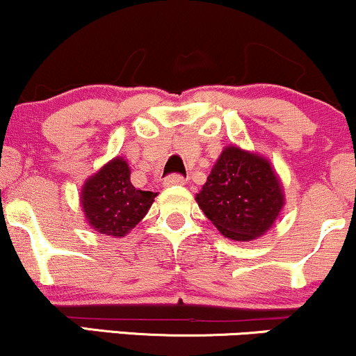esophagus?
Instances as JSON below:
<instances>
[{
  "instance_id": "esophagus-1",
  "label": "esophagus",
  "mask_w": 356,
  "mask_h": 356,
  "mask_svg": "<svg viewBox=\"0 0 356 356\" xmlns=\"http://www.w3.org/2000/svg\"><path fill=\"white\" fill-rule=\"evenodd\" d=\"M182 184H186V177L181 174H170L167 175L165 181H164V186H182Z\"/></svg>"
}]
</instances>
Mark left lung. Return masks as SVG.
I'll list each match as a JSON object with an SVG mask.
<instances>
[{"label": "left lung", "mask_w": 356, "mask_h": 356, "mask_svg": "<svg viewBox=\"0 0 356 356\" xmlns=\"http://www.w3.org/2000/svg\"><path fill=\"white\" fill-rule=\"evenodd\" d=\"M195 201L220 234L234 241L263 236L284 204L266 159L232 145L222 150Z\"/></svg>", "instance_id": "left-lung-1"}]
</instances>
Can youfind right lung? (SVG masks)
<instances>
[{
  "label": "right lung",
  "mask_w": 356,
  "mask_h": 356,
  "mask_svg": "<svg viewBox=\"0 0 356 356\" xmlns=\"http://www.w3.org/2000/svg\"><path fill=\"white\" fill-rule=\"evenodd\" d=\"M155 195L157 192L136 189L127 162L113 159L85 182L81 206L93 229L120 238L144 219Z\"/></svg>",
  "instance_id": "1"
}]
</instances>
